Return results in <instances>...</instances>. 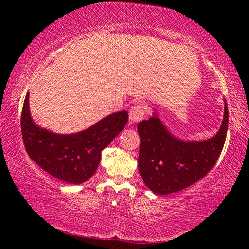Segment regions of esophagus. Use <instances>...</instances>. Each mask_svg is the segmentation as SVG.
<instances>
[{"mask_svg":"<svg viewBox=\"0 0 249 249\" xmlns=\"http://www.w3.org/2000/svg\"><path fill=\"white\" fill-rule=\"evenodd\" d=\"M146 114V107L142 104H136L129 109V124H136L144 119Z\"/></svg>","mask_w":249,"mask_h":249,"instance_id":"1","label":"esophagus"}]
</instances>
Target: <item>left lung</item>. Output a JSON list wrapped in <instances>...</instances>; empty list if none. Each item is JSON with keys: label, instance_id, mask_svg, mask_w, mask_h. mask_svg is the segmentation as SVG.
Segmentation results:
<instances>
[{"label": "left lung", "instance_id": "left-lung-1", "mask_svg": "<svg viewBox=\"0 0 249 249\" xmlns=\"http://www.w3.org/2000/svg\"><path fill=\"white\" fill-rule=\"evenodd\" d=\"M229 109L215 136L206 141L184 142L176 138L157 115L140 122L138 170L151 191L169 195L188 188L203 178L215 165L224 147Z\"/></svg>", "mask_w": 249, "mask_h": 249}]
</instances>
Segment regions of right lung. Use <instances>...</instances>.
<instances>
[{"mask_svg":"<svg viewBox=\"0 0 249 249\" xmlns=\"http://www.w3.org/2000/svg\"><path fill=\"white\" fill-rule=\"evenodd\" d=\"M28 98L27 93L20 117L25 149L40 168L68 183L80 184L94 175L102 150L127 123V112L121 111L77 134H54L34 123Z\"/></svg>","mask_w":249,"mask_h":249,"instance_id":"add662e5","label":"right lung"}]
</instances>
